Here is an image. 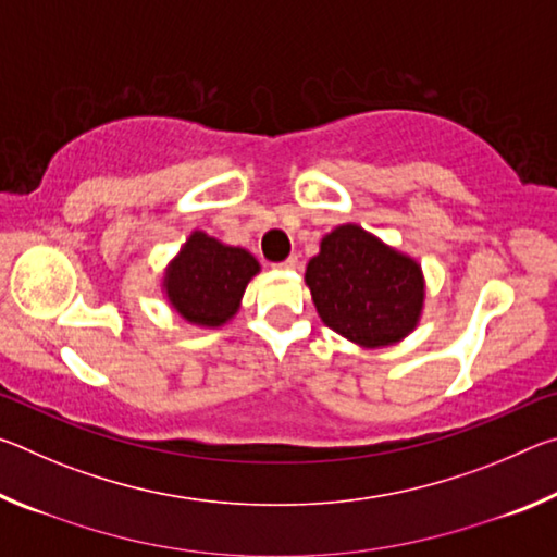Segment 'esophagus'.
I'll use <instances>...</instances> for the list:
<instances>
[{"mask_svg":"<svg viewBox=\"0 0 557 557\" xmlns=\"http://www.w3.org/2000/svg\"><path fill=\"white\" fill-rule=\"evenodd\" d=\"M275 268H277V270H297V268H299V258H297V256H289L287 260L277 262Z\"/></svg>","mask_w":557,"mask_h":557,"instance_id":"esophagus-1","label":"esophagus"}]
</instances>
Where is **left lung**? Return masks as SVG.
<instances>
[{
  "label": "left lung",
  "mask_w": 557,
  "mask_h": 557,
  "mask_svg": "<svg viewBox=\"0 0 557 557\" xmlns=\"http://www.w3.org/2000/svg\"><path fill=\"white\" fill-rule=\"evenodd\" d=\"M305 282L322 322L363 348L398 344L425 301L418 262L354 223L324 235Z\"/></svg>",
  "instance_id": "1"
}]
</instances>
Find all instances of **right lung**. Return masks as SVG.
<instances>
[{
  "instance_id": "1",
  "label": "right lung",
  "mask_w": 557,
  "mask_h": 557,
  "mask_svg": "<svg viewBox=\"0 0 557 557\" xmlns=\"http://www.w3.org/2000/svg\"><path fill=\"white\" fill-rule=\"evenodd\" d=\"M258 272L260 262L248 250L194 231L169 262L164 292L188 324L223 326L238 312L243 292Z\"/></svg>"
}]
</instances>
